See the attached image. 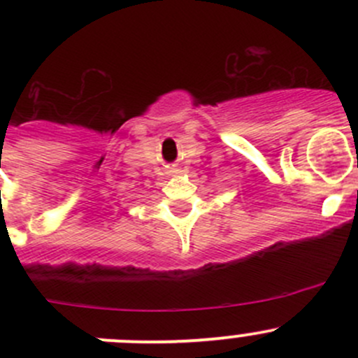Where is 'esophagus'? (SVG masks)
Wrapping results in <instances>:
<instances>
[{
  "mask_svg": "<svg viewBox=\"0 0 358 358\" xmlns=\"http://www.w3.org/2000/svg\"><path fill=\"white\" fill-rule=\"evenodd\" d=\"M168 168H169V171H176V169H175V166H168Z\"/></svg>",
  "mask_w": 358,
  "mask_h": 358,
  "instance_id": "1",
  "label": "esophagus"
}]
</instances>
